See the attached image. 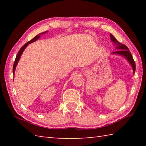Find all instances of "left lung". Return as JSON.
I'll return each mask as SVG.
<instances>
[{"label": "left lung", "instance_id": "obj_1", "mask_svg": "<svg viewBox=\"0 0 146 146\" xmlns=\"http://www.w3.org/2000/svg\"><path fill=\"white\" fill-rule=\"evenodd\" d=\"M110 38H111V41H112L117 46V48L122 49V50H119V51H115V52H113V53L122 55V56H125L127 59V60L129 61V63H131V65H132V68H133V71H134V73L135 71V61L134 60V59H133L132 54L131 53V52L129 51V48L127 47V46L125 44H123L121 42L118 41L115 38V37L112 35H111V34H110Z\"/></svg>", "mask_w": 146, "mask_h": 146}]
</instances>
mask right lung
Listing matches in <instances>:
<instances>
[{
    "instance_id": "add662e5",
    "label": "right lung",
    "mask_w": 146,
    "mask_h": 146,
    "mask_svg": "<svg viewBox=\"0 0 146 146\" xmlns=\"http://www.w3.org/2000/svg\"><path fill=\"white\" fill-rule=\"evenodd\" d=\"M47 32H48V31H45V32H43V33H42L39 34L38 35L36 36L35 37V38H34L33 39H32L31 40V41H29V42H27V43H26V44H24V45L23 46V47H22V48L20 49V50L19 51L18 53H17V56H16V57H15V61H14V65H13V69H12V71H13V74H14V72H15V68H16V65H17V63H18L19 60V58H20V57H21V56L22 53H23V52L24 51V49H25V48H26V46H27V45H28L29 44H30V43H31V42H34V41H36L37 39H38L40 38V36H41V35H42V34H44V33H47Z\"/></svg>"
}]
</instances>
